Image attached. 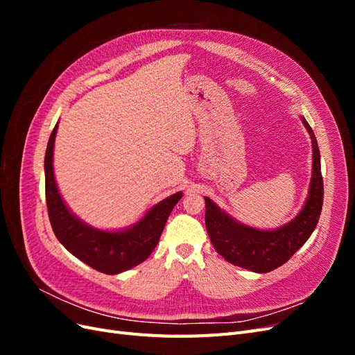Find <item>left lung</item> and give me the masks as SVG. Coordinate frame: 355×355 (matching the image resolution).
Segmentation results:
<instances>
[{"mask_svg":"<svg viewBox=\"0 0 355 355\" xmlns=\"http://www.w3.org/2000/svg\"><path fill=\"white\" fill-rule=\"evenodd\" d=\"M302 121L313 142V178L305 206L292 222L274 231L256 230L232 219L209 197H204L206 230L213 247L225 261L253 272H270L286 263L315 230L323 207V176L317 139L305 118Z\"/></svg>","mask_w":355,"mask_h":355,"instance_id":"1","label":"left lung"}]
</instances>
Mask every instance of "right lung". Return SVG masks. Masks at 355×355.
<instances>
[{"instance_id":"add662e5","label":"right lung","mask_w":355,"mask_h":355,"mask_svg":"<svg viewBox=\"0 0 355 355\" xmlns=\"http://www.w3.org/2000/svg\"><path fill=\"white\" fill-rule=\"evenodd\" d=\"M58 124L50 135L44 158L46 201L53 232L68 252L93 270L114 275L139 265L153 253L171 210L182 192L167 197L148 210L145 216L125 231H101L81 222L63 202L53 173V148Z\"/></svg>"}]
</instances>
